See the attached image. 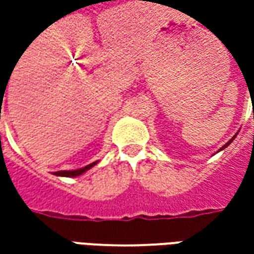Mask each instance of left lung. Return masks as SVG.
Listing matches in <instances>:
<instances>
[{"label": "left lung", "instance_id": "left-lung-1", "mask_svg": "<svg viewBox=\"0 0 254 254\" xmlns=\"http://www.w3.org/2000/svg\"><path fill=\"white\" fill-rule=\"evenodd\" d=\"M235 137H236V135H233V137H232V140H229V141L226 142V144H225V145H223V147H222V148H220V150H223V148H226V147H228V145H229L230 142L233 141V138H235Z\"/></svg>", "mask_w": 254, "mask_h": 254}]
</instances>
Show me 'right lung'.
<instances>
[{
  "label": "right lung",
  "mask_w": 254,
  "mask_h": 254,
  "mask_svg": "<svg viewBox=\"0 0 254 254\" xmlns=\"http://www.w3.org/2000/svg\"><path fill=\"white\" fill-rule=\"evenodd\" d=\"M96 164H97V161L93 162V164H89V165H86L83 168H79V170L74 171H58V172H55V175H58V177H79V175H82L87 170H90L92 167H94Z\"/></svg>",
  "instance_id": "obj_1"
}]
</instances>
